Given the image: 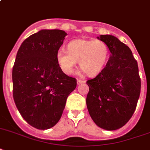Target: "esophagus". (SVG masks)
<instances>
[{
    "label": "esophagus",
    "mask_w": 150,
    "mask_h": 150,
    "mask_svg": "<svg viewBox=\"0 0 150 150\" xmlns=\"http://www.w3.org/2000/svg\"><path fill=\"white\" fill-rule=\"evenodd\" d=\"M85 83V80H77V84L78 85H80V84H83Z\"/></svg>",
    "instance_id": "obj_1"
}]
</instances>
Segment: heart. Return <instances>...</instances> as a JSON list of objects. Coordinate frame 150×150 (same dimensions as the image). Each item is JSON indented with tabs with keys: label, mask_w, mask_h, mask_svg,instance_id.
Returning <instances> with one entry per match:
<instances>
[{
	"label": "heart",
	"mask_w": 150,
	"mask_h": 150,
	"mask_svg": "<svg viewBox=\"0 0 150 150\" xmlns=\"http://www.w3.org/2000/svg\"><path fill=\"white\" fill-rule=\"evenodd\" d=\"M107 44L100 40L76 39L67 44V50L59 49L56 58L62 70L71 74L77 61L80 68L90 76L100 74L108 59Z\"/></svg>",
	"instance_id": "1"
}]
</instances>
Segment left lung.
I'll use <instances>...</instances> for the list:
<instances>
[{
	"instance_id": "left-lung-1",
	"label": "left lung",
	"mask_w": 150,
	"mask_h": 150,
	"mask_svg": "<svg viewBox=\"0 0 150 150\" xmlns=\"http://www.w3.org/2000/svg\"><path fill=\"white\" fill-rule=\"evenodd\" d=\"M110 52L105 67L86 81L89 93L86 106L99 127L115 130L133 116L140 94L141 81L137 60L125 44L112 35H100Z\"/></svg>"
}]
</instances>
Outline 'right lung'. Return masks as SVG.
<instances>
[{"instance_id": "1", "label": "right lung", "mask_w": 150, "mask_h": 150, "mask_svg": "<svg viewBox=\"0 0 150 150\" xmlns=\"http://www.w3.org/2000/svg\"><path fill=\"white\" fill-rule=\"evenodd\" d=\"M67 35L61 30H41L24 40L17 53L13 100L22 117L38 129L57 123L76 86V79L62 71L56 58Z\"/></svg>"}]
</instances>
